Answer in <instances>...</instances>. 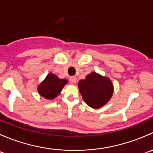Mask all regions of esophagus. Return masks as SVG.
I'll return each instance as SVG.
<instances>
[{
    "label": "esophagus",
    "mask_w": 153,
    "mask_h": 153,
    "mask_svg": "<svg viewBox=\"0 0 153 153\" xmlns=\"http://www.w3.org/2000/svg\"><path fill=\"white\" fill-rule=\"evenodd\" d=\"M69 80H70V82L72 83V84H75L77 81V78L75 76H72L69 78Z\"/></svg>",
    "instance_id": "1"
}]
</instances>
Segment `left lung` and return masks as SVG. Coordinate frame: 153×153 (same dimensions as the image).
Instances as JSON below:
<instances>
[{
    "label": "left lung",
    "mask_w": 153,
    "mask_h": 153,
    "mask_svg": "<svg viewBox=\"0 0 153 153\" xmlns=\"http://www.w3.org/2000/svg\"><path fill=\"white\" fill-rule=\"evenodd\" d=\"M78 88L87 105L98 109L109 101L113 93V85L109 78L92 72L78 83Z\"/></svg>",
    "instance_id": "8db88e82"
}]
</instances>
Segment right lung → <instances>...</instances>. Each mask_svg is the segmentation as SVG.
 <instances>
[{"mask_svg": "<svg viewBox=\"0 0 153 153\" xmlns=\"http://www.w3.org/2000/svg\"><path fill=\"white\" fill-rule=\"evenodd\" d=\"M67 83L66 79H60L54 74L49 73L38 86V92L44 98L53 99L58 96Z\"/></svg>", "mask_w": 153, "mask_h": 153, "instance_id": "obj_1", "label": "right lung"}]
</instances>
